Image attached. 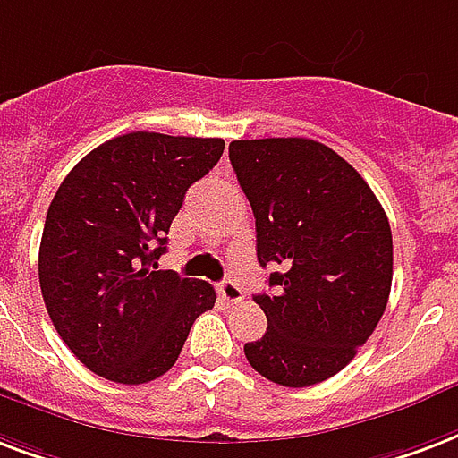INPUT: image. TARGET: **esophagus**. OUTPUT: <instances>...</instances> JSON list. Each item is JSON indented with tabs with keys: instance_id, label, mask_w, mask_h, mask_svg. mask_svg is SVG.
<instances>
[{
	"instance_id": "34e87169",
	"label": "esophagus",
	"mask_w": 458,
	"mask_h": 458,
	"mask_svg": "<svg viewBox=\"0 0 458 458\" xmlns=\"http://www.w3.org/2000/svg\"><path fill=\"white\" fill-rule=\"evenodd\" d=\"M218 298H221L225 305H237V302H242L244 300V293H242V288L235 284V281L225 278V281H221V284H218Z\"/></svg>"
}]
</instances>
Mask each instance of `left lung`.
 <instances>
[{
    "label": "left lung",
    "mask_w": 458,
    "mask_h": 458,
    "mask_svg": "<svg viewBox=\"0 0 458 458\" xmlns=\"http://www.w3.org/2000/svg\"><path fill=\"white\" fill-rule=\"evenodd\" d=\"M230 163L257 218V259L274 267L254 295L267 334L244 344L261 377L310 386L353 360L392 291L394 244L382 204L351 163L312 139H247Z\"/></svg>",
    "instance_id": "8db88e82"
}]
</instances>
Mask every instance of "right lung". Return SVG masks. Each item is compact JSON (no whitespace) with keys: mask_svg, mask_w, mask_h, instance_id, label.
Listing matches in <instances>:
<instances>
[{"mask_svg":"<svg viewBox=\"0 0 458 458\" xmlns=\"http://www.w3.org/2000/svg\"><path fill=\"white\" fill-rule=\"evenodd\" d=\"M223 148V139L131 131L93 148L59 184L38 276L55 329L90 372L117 384L165 375L214 307V285L153 264L187 190Z\"/></svg>","mask_w":458,"mask_h":458,"instance_id":"obj_1","label":"right lung"}]
</instances>
